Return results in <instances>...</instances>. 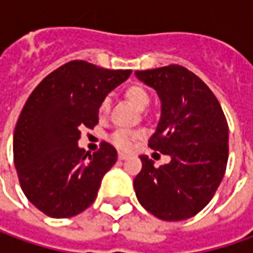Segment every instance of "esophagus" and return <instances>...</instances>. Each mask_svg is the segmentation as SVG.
Instances as JSON below:
<instances>
[{"mask_svg":"<svg viewBox=\"0 0 253 253\" xmlns=\"http://www.w3.org/2000/svg\"><path fill=\"white\" fill-rule=\"evenodd\" d=\"M128 158H129L128 153H124V152H120V153H118V159H120V161H125V159H128Z\"/></svg>","mask_w":253,"mask_h":253,"instance_id":"esophagus-1","label":"esophagus"}]
</instances>
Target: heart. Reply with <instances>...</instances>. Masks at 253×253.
Segmentation results:
<instances>
[{
    "label": "heart",
    "instance_id": "obj_1",
    "mask_svg": "<svg viewBox=\"0 0 253 253\" xmlns=\"http://www.w3.org/2000/svg\"><path fill=\"white\" fill-rule=\"evenodd\" d=\"M125 97L126 100L131 102L132 105L138 110H143L148 104H149V92L146 91L145 87H142L141 84H131L125 88ZM110 111V98L105 97L102 98L101 104L98 107V112L100 115L104 117L107 115ZM138 133L132 131H126V129H120V131L114 132L111 135V142L117 146V148H121V149H129L132 145V142L135 139H138Z\"/></svg>",
    "mask_w": 253,
    "mask_h": 253
}]
</instances>
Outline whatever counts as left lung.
Returning a JSON list of instances; mask_svg holds the SVG:
<instances>
[{
	"label": "left lung",
	"instance_id": "left-lung-1",
	"mask_svg": "<svg viewBox=\"0 0 253 253\" xmlns=\"http://www.w3.org/2000/svg\"><path fill=\"white\" fill-rule=\"evenodd\" d=\"M155 88L161 120L149 148L169 155L159 168L142 155L133 180L138 201L165 221L199 214L214 197L228 162V124L217 97L200 77L179 64L135 72Z\"/></svg>",
	"mask_w": 253,
	"mask_h": 253
}]
</instances>
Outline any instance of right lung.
I'll use <instances>...</instances> for the list:
<instances>
[{
    "label": "right lung",
    "mask_w": 253,
    "mask_h": 253,
    "mask_svg": "<svg viewBox=\"0 0 253 253\" xmlns=\"http://www.w3.org/2000/svg\"><path fill=\"white\" fill-rule=\"evenodd\" d=\"M131 73L73 60L46 76L26 100L15 126L14 163L26 199L43 214L69 218L94 203L117 151L102 142L90 155L77 142L83 128L98 124L102 98Z\"/></svg>",
    "instance_id": "add662e5"
}]
</instances>
